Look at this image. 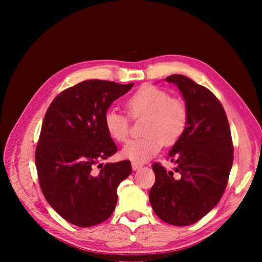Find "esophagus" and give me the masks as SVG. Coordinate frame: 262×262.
<instances>
[{
    "label": "esophagus",
    "mask_w": 262,
    "mask_h": 262,
    "mask_svg": "<svg viewBox=\"0 0 262 262\" xmlns=\"http://www.w3.org/2000/svg\"><path fill=\"white\" fill-rule=\"evenodd\" d=\"M132 167H133V170L136 171V170H139V168H141V167H142V164L133 162V163H132Z\"/></svg>",
    "instance_id": "34e87169"
}]
</instances>
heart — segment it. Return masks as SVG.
Listing matches in <instances>:
<instances>
[{"mask_svg":"<svg viewBox=\"0 0 262 262\" xmlns=\"http://www.w3.org/2000/svg\"><path fill=\"white\" fill-rule=\"evenodd\" d=\"M127 113L133 119L144 117V136L130 140L121 150V156L135 163H143L157 155L165 144H173L183 136L188 122V107L179 97H170L162 88L145 84L128 97ZM104 126L114 141L123 142L129 135L130 120L126 114L106 111Z\"/></svg>","mask_w":262,"mask_h":262,"instance_id":"obj_1","label":"heart"}]
</instances>
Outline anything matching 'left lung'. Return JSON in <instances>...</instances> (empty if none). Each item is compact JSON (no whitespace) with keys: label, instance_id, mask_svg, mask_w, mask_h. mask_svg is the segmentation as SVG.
<instances>
[{"label":"left lung","instance_id":"1","mask_svg":"<svg viewBox=\"0 0 262 262\" xmlns=\"http://www.w3.org/2000/svg\"><path fill=\"white\" fill-rule=\"evenodd\" d=\"M188 107L183 136L168 154L174 170L154 163L156 181L149 200L162 221L176 227L196 223L217 203L227 188L233 162V144L227 113L207 88L184 75H171Z\"/></svg>","mask_w":262,"mask_h":262}]
</instances>
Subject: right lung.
Returning a JSON list of instances; mask_svg holds the SVG:
<instances>
[{
    "instance_id": "add662e5",
    "label": "right lung",
    "mask_w": 262,
    "mask_h": 262,
    "mask_svg": "<svg viewBox=\"0 0 262 262\" xmlns=\"http://www.w3.org/2000/svg\"><path fill=\"white\" fill-rule=\"evenodd\" d=\"M134 83L90 79L66 89L43 118L35 149L42 194L62 219L81 228L113 214L117 188L132 173L129 161L99 164L117 152L104 126L106 111Z\"/></svg>"
}]
</instances>
